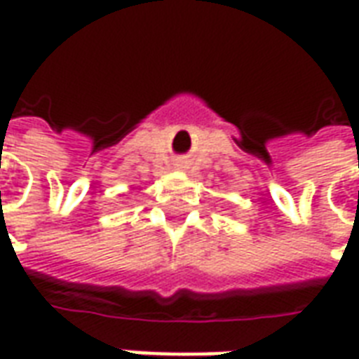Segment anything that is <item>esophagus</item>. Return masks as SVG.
Returning a JSON list of instances; mask_svg holds the SVG:
<instances>
[{
    "label": "esophagus",
    "instance_id": "obj_1",
    "mask_svg": "<svg viewBox=\"0 0 359 359\" xmlns=\"http://www.w3.org/2000/svg\"><path fill=\"white\" fill-rule=\"evenodd\" d=\"M175 167H177V171H187L188 169V165L184 163V161H179V163L175 165Z\"/></svg>",
    "mask_w": 359,
    "mask_h": 359
}]
</instances>
